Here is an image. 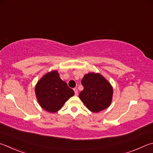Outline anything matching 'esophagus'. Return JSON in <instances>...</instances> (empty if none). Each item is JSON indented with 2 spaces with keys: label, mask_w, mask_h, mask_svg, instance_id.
Segmentation results:
<instances>
[{
  "label": "esophagus",
  "mask_w": 153,
  "mask_h": 153,
  "mask_svg": "<svg viewBox=\"0 0 153 153\" xmlns=\"http://www.w3.org/2000/svg\"><path fill=\"white\" fill-rule=\"evenodd\" d=\"M74 92H75V95L77 96V92H78V91H77V90L76 88H74Z\"/></svg>",
  "instance_id": "34e87169"
}]
</instances>
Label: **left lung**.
Returning a JSON list of instances; mask_svg holds the SVG:
<instances>
[{
    "label": "left lung",
    "mask_w": 153,
    "mask_h": 153,
    "mask_svg": "<svg viewBox=\"0 0 153 153\" xmlns=\"http://www.w3.org/2000/svg\"><path fill=\"white\" fill-rule=\"evenodd\" d=\"M84 90L79 98L89 110L98 112L109 106L112 98L113 90L110 83L99 74L90 73L82 80Z\"/></svg>",
    "instance_id": "obj_1"
}]
</instances>
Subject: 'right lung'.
Instances as JSON below:
<instances>
[{"label": "right lung", "instance_id": "right-lung-1", "mask_svg": "<svg viewBox=\"0 0 153 153\" xmlns=\"http://www.w3.org/2000/svg\"><path fill=\"white\" fill-rule=\"evenodd\" d=\"M35 94L40 105L44 110L54 113L74 95V91L63 82L57 71L45 75L35 87Z\"/></svg>", "mask_w": 153, "mask_h": 153}]
</instances>
